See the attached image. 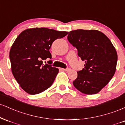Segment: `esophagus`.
<instances>
[{
  "label": "esophagus",
  "instance_id": "esophagus-1",
  "mask_svg": "<svg viewBox=\"0 0 125 125\" xmlns=\"http://www.w3.org/2000/svg\"><path fill=\"white\" fill-rule=\"evenodd\" d=\"M61 69L62 70V71H63L68 72V71H69L70 70H71V69H70V68H66V69H63V68H62Z\"/></svg>",
  "mask_w": 125,
  "mask_h": 125
}]
</instances>
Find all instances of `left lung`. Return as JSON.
<instances>
[{"label":"left lung","instance_id":"1","mask_svg":"<svg viewBox=\"0 0 125 125\" xmlns=\"http://www.w3.org/2000/svg\"><path fill=\"white\" fill-rule=\"evenodd\" d=\"M69 42L84 61V68L77 72L73 82L82 93L94 94L99 92L112 79L116 68L117 54L107 37L97 30L77 29L69 32Z\"/></svg>","mask_w":125,"mask_h":125}]
</instances>
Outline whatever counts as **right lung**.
<instances>
[{
    "label": "right lung",
    "mask_w": 125,
    "mask_h": 125,
    "mask_svg": "<svg viewBox=\"0 0 125 125\" xmlns=\"http://www.w3.org/2000/svg\"><path fill=\"white\" fill-rule=\"evenodd\" d=\"M67 35V31L36 28L26 29L17 37L10 50L11 69L26 92L38 94L51 86L59 69L43 64V60L52 58L49 49L52 43Z\"/></svg>",
    "instance_id": "add662e5"
}]
</instances>
